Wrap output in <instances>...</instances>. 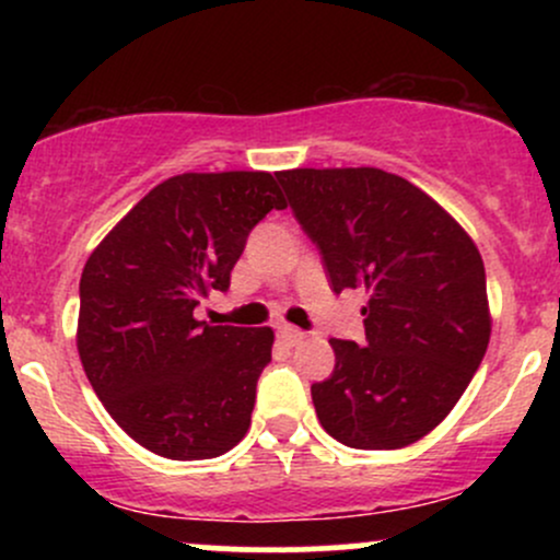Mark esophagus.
Segmentation results:
<instances>
[{
	"mask_svg": "<svg viewBox=\"0 0 560 560\" xmlns=\"http://www.w3.org/2000/svg\"><path fill=\"white\" fill-rule=\"evenodd\" d=\"M276 337L281 339V342H284L287 347H298L302 339H305V331H300V329H294V326H287V324H281L279 329H276Z\"/></svg>",
	"mask_w": 560,
	"mask_h": 560,
	"instance_id": "34e87169",
	"label": "esophagus"
}]
</instances>
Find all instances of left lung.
<instances>
[{
    "instance_id": "1",
    "label": "left lung",
    "mask_w": 560,
    "mask_h": 560,
    "mask_svg": "<svg viewBox=\"0 0 560 560\" xmlns=\"http://www.w3.org/2000/svg\"><path fill=\"white\" fill-rule=\"evenodd\" d=\"M334 292L361 289L365 339H331L311 387L320 427L358 450H397L460 400L490 342L477 244L419 186L378 168L276 173Z\"/></svg>"
}]
</instances>
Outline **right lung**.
<instances>
[{
	"mask_svg": "<svg viewBox=\"0 0 560 560\" xmlns=\"http://www.w3.org/2000/svg\"><path fill=\"white\" fill-rule=\"evenodd\" d=\"M287 202L271 173H182L115 226L81 273L79 355L107 413L141 447L205 460L247 434L273 331L208 326L249 231Z\"/></svg>",
	"mask_w": 560,
	"mask_h": 560,
	"instance_id": "add662e5",
	"label": "right lung"
}]
</instances>
